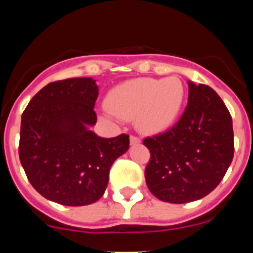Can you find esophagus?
I'll return each instance as SVG.
<instances>
[{
  "mask_svg": "<svg viewBox=\"0 0 253 253\" xmlns=\"http://www.w3.org/2000/svg\"><path fill=\"white\" fill-rule=\"evenodd\" d=\"M129 142H131V144H139V143H141V139L138 138V137H136V136H131L129 137Z\"/></svg>",
  "mask_w": 253,
  "mask_h": 253,
  "instance_id": "obj_1",
  "label": "esophagus"
}]
</instances>
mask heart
Returning <instances> with one entry per match:
<instances>
[{
  "mask_svg": "<svg viewBox=\"0 0 253 253\" xmlns=\"http://www.w3.org/2000/svg\"><path fill=\"white\" fill-rule=\"evenodd\" d=\"M185 96V85L177 77L138 78L111 89L106 105L117 116L134 117L142 131L159 132L176 121Z\"/></svg>",
  "mask_w": 253,
  "mask_h": 253,
  "instance_id": "heart-1",
  "label": "heart"
}]
</instances>
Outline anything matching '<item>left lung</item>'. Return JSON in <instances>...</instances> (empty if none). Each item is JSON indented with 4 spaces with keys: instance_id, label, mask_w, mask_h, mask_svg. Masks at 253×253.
<instances>
[{
    "instance_id": "obj_1",
    "label": "left lung",
    "mask_w": 253,
    "mask_h": 253,
    "mask_svg": "<svg viewBox=\"0 0 253 253\" xmlns=\"http://www.w3.org/2000/svg\"><path fill=\"white\" fill-rule=\"evenodd\" d=\"M143 144L150 152V192L164 202H193L220 183L233 162V120L215 90L188 82V103L177 124Z\"/></svg>"
}]
</instances>
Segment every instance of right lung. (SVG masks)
<instances>
[{
    "instance_id": "right-lung-1",
    "label": "right lung",
    "mask_w": 253,
    "mask_h": 253,
    "mask_svg": "<svg viewBox=\"0 0 253 253\" xmlns=\"http://www.w3.org/2000/svg\"><path fill=\"white\" fill-rule=\"evenodd\" d=\"M98 95L93 78H68L45 85L23 112L20 164L46 200L70 207L96 202L111 165L128 150L127 134L101 138L90 131Z\"/></svg>"
}]
</instances>
